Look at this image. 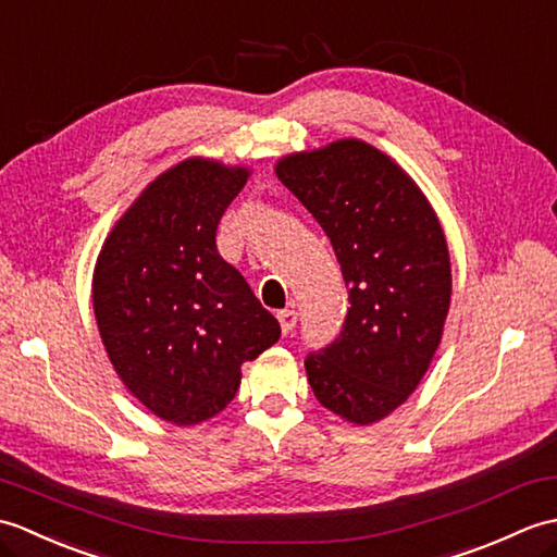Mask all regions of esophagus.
Listing matches in <instances>:
<instances>
[{
  "instance_id": "34e87169",
  "label": "esophagus",
  "mask_w": 557,
  "mask_h": 557,
  "mask_svg": "<svg viewBox=\"0 0 557 557\" xmlns=\"http://www.w3.org/2000/svg\"><path fill=\"white\" fill-rule=\"evenodd\" d=\"M277 321H280V327H282V333L285 335H289L294 327H297V321H299V313L294 311V309H285V311H280L277 313Z\"/></svg>"
}]
</instances>
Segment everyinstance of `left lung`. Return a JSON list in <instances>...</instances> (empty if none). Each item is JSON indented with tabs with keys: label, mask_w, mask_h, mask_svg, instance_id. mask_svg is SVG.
Here are the masks:
<instances>
[{
	"label": "left lung",
	"mask_w": 557,
	"mask_h": 557,
	"mask_svg": "<svg viewBox=\"0 0 557 557\" xmlns=\"http://www.w3.org/2000/svg\"><path fill=\"white\" fill-rule=\"evenodd\" d=\"M275 174L327 234L351 304L306 375L325 409L371 425L405 405L443 339L453 270L441 220L419 184L359 138L292 152Z\"/></svg>",
	"instance_id": "left-lung-1"
}]
</instances>
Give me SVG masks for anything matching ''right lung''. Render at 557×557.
<instances>
[{"mask_svg":"<svg viewBox=\"0 0 557 557\" xmlns=\"http://www.w3.org/2000/svg\"><path fill=\"white\" fill-rule=\"evenodd\" d=\"M248 176L244 164L176 162L114 222L92 270V309L116 375L174 425L220 413L239 389L242 363L280 339L275 315L215 244Z\"/></svg>","mask_w":557,"mask_h":557,"instance_id":"right-lung-1","label":"right lung"}]
</instances>
